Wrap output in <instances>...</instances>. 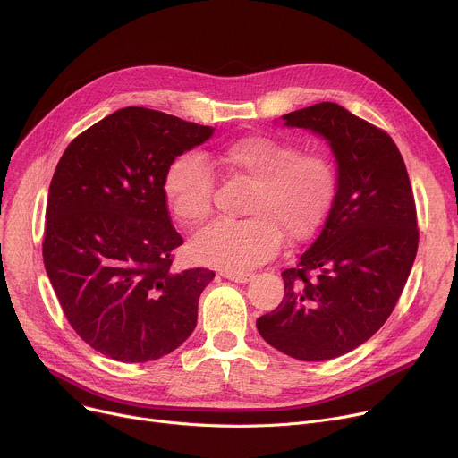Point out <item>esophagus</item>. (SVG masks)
Segmentation results:
<instances>
[{"label":"esophagus","mask_w":458,"mask_h":458,"mask_svg":"<svg viewBox=\"0 0 458 458\" xmlns=\"http://www.w3.org/2000/svg\"><path fill=\"white\" fill-rule=\"evenodd\" d=\"M221 276L225 279H230L233 283H248L251 279V274L250 272H235V270H223Z\"/></svg>","instance_id":"esophagus-1"}]
</instances>
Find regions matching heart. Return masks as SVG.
Returning a JSON list of instances; mask_svg holds the SVG:
<instances>
[{
  "label": "heart",
  "mask_w": 458,
  "mask_h": 458,
  "mask_svg": "<svg viewBox=\"0 0 458 458\" xmlns=\"http://www.w3.org/2000/svg\"><path fill=\"white\" fill-rule=\"evenodd\" d=\"M251 186L244 221L214 223L193 235L190 250L208 267L246 270L270 259L281 246L311 237L328 216L337 190L334 161L320 152H299L288 141L246 136L199 157L182 154L165 174V193L175 219L199 226L212 214L214 175Z\"/></svg>",
  "instance_id": "b5f03b06"
}]
</instances>
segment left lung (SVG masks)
I'll return each instance as SVG.
<instances>
[{"mask_svg": "<svg viewBox=\"0 0 458 458\" xmlns=\"http://www.w3.org/2000/svg\"><path fill=\"white\" fill-rule=\"evenodd\" d=\"M283 119L330 143L339 179L320 232L281 274V304L257 318V330L293 359L328 360L366 343L404 290L419 248L413 190L394 140L341 105Z\"/></svg>", "mask_w": 458, "mask_h": 458, "instance_id": "left-lung-1", "label": "left lung"}]
</instances>
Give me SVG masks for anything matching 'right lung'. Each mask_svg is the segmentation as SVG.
I'll use <instances>...</instances> for the list:
<instances>
[{"label": "right lung", "mask_w": 458, "mask_h": 458, "mask_svg": "<svg viewBox=\"0 0 458 458\" xmlns=\"http://www.w3.org/2000/svg\"><path fill=\"white\" fill-rule=\"evenodd\" d=\"M212 134V126L126 106L87 128L55 166L45 270L74 332L108 359H161L198 324L199 295L216 274L172 268L182 237L170 221L165 174Z\"/></svg>", "instance_id": "add662e5"}]
</instances>
